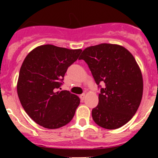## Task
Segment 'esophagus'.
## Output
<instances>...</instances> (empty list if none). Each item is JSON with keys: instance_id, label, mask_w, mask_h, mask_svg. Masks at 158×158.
Here are the masks:
<instances>
[{"instance_id": "obj_1", "label": "esophagus", "mask_w": 158, "mask_h": 158, "mask_svg": "<svg viewBox=\"0 0 158 158\" xmlns=\"http://www.w3.org/2000/svg\"><path fill=\"white\" fill-rule=\"evenodd\" d=\"M80 98L81 100H84V99L85 98V93H82V94L80 95Z\"/></svg>"}]
</instances>
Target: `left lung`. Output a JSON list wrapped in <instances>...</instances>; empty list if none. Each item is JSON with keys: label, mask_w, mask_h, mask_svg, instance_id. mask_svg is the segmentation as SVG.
I'll return each mask as SVG.
<instances>
[{"label": "left lung", "mask_w": 158, "mask_h": 158, "mask_svg": "<svg viewBox=\"0 0 158 158\" xmlns=\"http://www.w3.org/2000/svg\"><path fill=\"white\" fill-rule=\"evenodd\" d=\"M79 59L89 65L100 89L98 105L92 111L94 122L108 130L129 122L140 105L143 92L142 73L133 55L123 47L102 43L85 49Z\"/></svg>", "instance_id": "8db88e82"}]
</instances>
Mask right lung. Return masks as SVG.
Returning <instances> with one entry per match:
<instances>
[{
    "label": "right lung",
    "mask_w": 158,
    "mask_h": 158,
    "mask_svg": "<svg viewBox=\"0 0 158 158\" xmlns=\"http://www.w3.org/2000/svg\"><path fill=\"white\" fill-rule=\"evenodd\" d=\"M81 53V49L47 44L35 48L25 58L18 78V96L24 111L40 126L57 129L74 116L80 98L66 90H58L68 67Z\"/></svg>",
    "instance_id": "obj_1"
}]
</instances>
